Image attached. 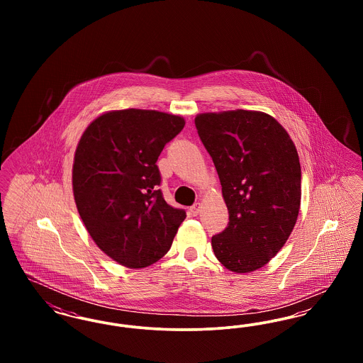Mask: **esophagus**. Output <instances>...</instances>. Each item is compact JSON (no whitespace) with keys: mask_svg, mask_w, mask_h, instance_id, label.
Here are the masks:
<instances>
[{"mask_svg":"<svg viewBox=\"0 0 363 363\" xmlns=\"http://www.w3.org/2000/svg\"><path fill=\"white\" fill-rule=\"evenodd\" d=\"M190 215H193V216H197L200 212H201V204L200 203H196V204H193L191 207H190Z\"/></svg>","mask_w":363,"mask_h":363,"instance_id":"34e87169","label":"esophagus"}]
</instances>
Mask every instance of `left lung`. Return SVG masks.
<instances>
[{"label": "left lung", "instance_id": "8db88e82", "mask_svg": "<svg viewBox=\"0 0 363 363\" xmlns=\"http://www.w3.org/2000/svg\"><path fill=\"white\" fill-rule=\"evenodd\" d=\"M212 157L228 209V225L212 237L227 269L246 274L275 257L301 206V164L293 140L261 111L206 113L194 120Z\"/></svg>", "mask_w": 363, "mask_h": 363}]
</instances>
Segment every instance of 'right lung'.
Segmentation results:
<instances>
[{"label":"right lung","mask_w":363,"mask_h":363,"mask_svg":"<svg viewBox=\"0 0 363 363\" xmlns=\"http://www.w3.org/2000/svg\"><path fill=\"white\" fill-rule=\"evenodd\" d=\"M184 126L178 116L128 108L98 117L79 141L72 174L77 211L101 250L128 268L162 259L186 218L164 201L156 166Z\"/></svg>","instance_id":"add662e5"}]
</instances>
